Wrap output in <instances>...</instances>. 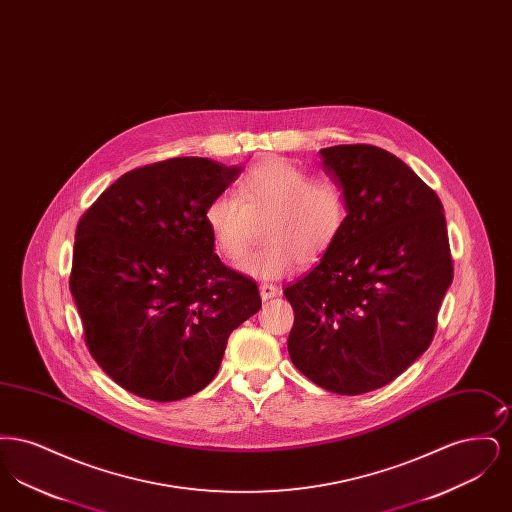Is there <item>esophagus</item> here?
<instances>
[{"label":"esophagus","instance_id":"esophagus-1","mask_svg":"<svg viewBox=\"0 0 512 512\" xmlns=\"http://www.w3.org/2000/svg\"><path fill=\"white\" fill-rule=\"evenodd\" d=\"M259 292H261V299L268 301V299H272V297L278 295V288H276L274 284H261V286H259Z\"/></svg>","mask_w":512,"mask_h":512}]
</instances>
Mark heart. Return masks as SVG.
I'll use <instances>...</instances> for the list:
<instances>
[{"mask_svg": "<svg viewBox=\"0 0 512 512\" xmlns=\"http://www.w3.org/2000/svg\"><path fill=\"white\" fill-rule=\"evenodd\" d=\"M347 203L338 182L280 157L253 165L238 180V195L220 194L205 209L213 244L228 259L242 255L263 226L265 244L238 261L244 274L272 280L295 263L311 267L338 244Z\"/></svg>", "mask_w": 512, "mask_h": 512, "instance_id": "b5f03b06", "label": "heart"}]
</instances>
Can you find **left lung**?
Returning <instances> with one entry per match:
<instances>
[{
	"mask_svg": "<svg viewBox=\"0 0 512 512\" xmlns=\"http://www.w3.org/2000/svg\"><path fill=\"white\" fill-rule=\"evenodd\" d=\"M320 153L347 222L332 251L284 290L295 315L288 351L320 388L361 395L430 347L453 257L438 194L399 157L368 144Z\"/></svg>",
	"mask_w": 512,
	"mask_h": 512,
	"instance_id": "left-lung-1",
	"label": "left lung"
}]
</instances>
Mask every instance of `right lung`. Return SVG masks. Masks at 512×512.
I'll return each mask as SVG.
<instances>
[{
    "mask_svg": "<svg viewBox=\"0 0 512 512\" xmlns=\"http://www.w3.org/2000/svg\"><path fill=\"white\" fill-rule=\"evenodd\" d=\"M244 171L174 157L126 172L76 226L69 288L90 355L121 388L178 401L219 372L261 309L253 278L213 251L205 209Z\"/></svg>",
    "mask_w": 512,
    "mask_h": 512,
    "instance_id": "obj_1",
    "label": "right lung"
}]
</instances>
